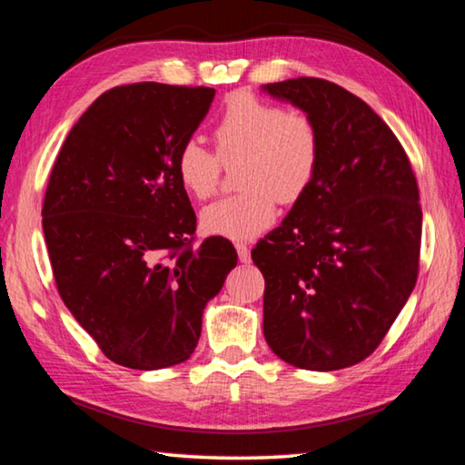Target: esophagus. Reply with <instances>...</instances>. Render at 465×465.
Returning a JSON list of instances; mask_svg holds the SVG:
<instances>
[{
  "label": "esophagus",
  "instance_id": "1",
  "mask_svg": "<svg viewBox=\"0 0 465 465\" xmlns=\"http://www.w3.org/2000/svg\"><path fill=\"white\" fill-rule=\"evenodd\" d=\"M235 250H238V258H240V262L242 264H250V248L246 246V243H242V242H238L235 243Z\"/></svg>",
  "mask_w": 465,
  "mask_h": 465
}]
</instances>
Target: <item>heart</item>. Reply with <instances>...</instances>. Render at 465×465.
<instances>
[{
    "label": "heart",
    "instance_id": "obj_1",
    "mask_svg": "<svg viewBox=\"0 0 465 465\" xmlns=\"http://www.w3.org/2000/svg\"><path fill=\"white\" fill-rule=\"evenodd\" d=\"M215 153L187 140L176 154V176L193 199L217 191L222 163L242 158L238 195L219 199L199 215L201 230L227 240H252L272 225L276 199L291 205L315 179L321 142L309 115L284 112L248 93L233 95L213 128Z\"/></svg>",
    "mask_w": 465,
    "mask_h": 465
}]
</instances>
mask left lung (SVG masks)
Listing matches in <instances>:
<instances>
[{"mask_svg":"<svg viewBox=\"0 0 465 465\" xmlns=\"http://www.w3.org/2000/svg\"><path fill=\"white\" fill-rule=\"evenodd\" d=\"M262 91L313 120L315 179L284 222L252 250L266 281L264 337L286 364L329 372L372 353L419 274V187L392 130L325 79Z\"/></svg>","mask_w":465,"mask_h":465,"instance_id":"1","label":"left lung"}]
</instances>
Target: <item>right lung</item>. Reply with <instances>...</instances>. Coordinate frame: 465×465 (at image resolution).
Wrapping results in <instances>:
<instances>
[{
  "mask_svg": "<svg viewBox=\"0 0 465 465\" xmlns=\"http://www.w3.org/2000/svg\"><path fill=\"white\" fill-rule=\"evenodd\" d=\"M211 87L134 83L79 117L50 173L42 230L56 289L115 364L160 370L189 360L207 302L238 254L191 246L197 227L176 154L205 120Z\"/></svg>",
  "mask_w": 465,
  "mask_h": 465,
  "instance_id": "obj_1",
  "label": "right lung"
}]
</instances>
